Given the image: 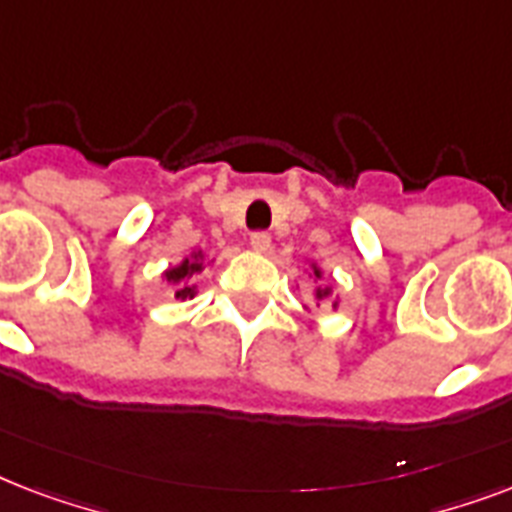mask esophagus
<instances>
[{
    "label": "esophagus",
    "mask_w": 512,
    "mask_h": 512,
    "mask_svg": "<svg viewBox=\"0 0 512 512\" xmlns=\"http://www.w3.org/2000/svg\"><path fill=\"white\" fill-rule=\"evenodd\" d=\"M249 244H252V249H255V252L265 255V252L271 249V236H268L265 231H257V233H252V236H249Z\"/></svg>",
    "instance_id": "esophagus-1"
}]
</instances>
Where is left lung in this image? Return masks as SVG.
<instances>
[{"instance_id":"1","label":"left lung","mask_w":512,"mask_h":512,"mask_svg":"<svg viewBox=\"0 0 512 512\" xmlns=\"http://www.w3.org/2000/svg\"><path fill=\"white\" fill-rule=\"evenodd\" d=\"M311 265V279L313 281H321L324 279V268H321L319 263H308ZM313 297H316V303H327L329 300V305H332V308H340V295H332V287H329V284H316V289H313Z\"/></svg>"}]
</instances>
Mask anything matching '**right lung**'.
Instances as JSON below:
<instances>
[{
  "label": "right lung",
  "instance_id": "right-lung-1",
  "mask_svg": "<svg viewBox=\"0 0 512 512\" xmlns=\"http://www.w3.org/2000/svg\"><path fill=\"white\" fill-rule=\"evenodd\" d=\"M209 263V257L204 249H193L191 255L183 257L180 263L172 265V268H167V271L162 273V281H167V287H172V295L177 297V300H191L199 289H196V284H193V276H199Z\"/></svg>",
  "mask_w": 512,
  "mask_h": 512
}]
</instances>
